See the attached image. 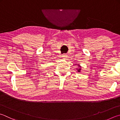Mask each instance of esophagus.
<instances>
[{
	"label": "esophagus",
	"instance_id": "esophagus-1",
	"mask_svg": "<svg viewBox=\"0 0 120 120\" xmlns=\"http://www.w3.org/2000/svg\"><path fill=\"white\" fill-rule=\"evenodd\" d=\"M62 57H63V59H64V60H66V59H67V58L68 57V56H67V55L66 54H63Z\"/></svg>",
	"mask_w": 120,
	"mask_h": 120
}]
</instances>
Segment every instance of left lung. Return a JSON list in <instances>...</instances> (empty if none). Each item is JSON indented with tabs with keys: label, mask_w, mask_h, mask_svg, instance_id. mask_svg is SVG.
Wrapping results in <instances>:
<instances>
[{
	"label": "left lung",
	"mask_w": 120,
	"mask_h": 120,
	"mask_svg": "<svg viewBox=\"0 0 120 120\" xmlns=\"http://www.w3.org/2000/svg\"><path fill=\"white\" fill-rule=\"evenodd\" d=\"M80 70H81V69H80V68H79V69L78 70V72H80Z\"/></svg>",
	"instance_id": "left-lung-1"
}]
</instances>
